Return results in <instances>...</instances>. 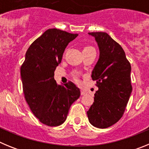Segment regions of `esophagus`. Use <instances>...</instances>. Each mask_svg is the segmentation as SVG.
<instances>
[{
  "label": "esophagus",
  "instance_id": "1",
  "mask_svg": "<svg viewBox=\"0 0 149 149\" xmlns=\"http://www.w3.org/2000/svg\"><path fill=\"white\" fill-rule=\"evenodd\" d=\"M86 93H86V91L84 90V89H81V95H86Z\"/></svg>",
  "mask_w": 149,
  "mask_h": 149
}]
</instances>
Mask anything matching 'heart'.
<instances>
[{
  "label": "heart",
  "instance_id": "1",
  "mask_svg": "<svg viewBox=\"0 0 149 149\" xmlns=\"http://www.w3.org/2000/svg\"><path fill=\"white\" fill-rule=\"evenodd\" d=\"M89 50H95L94 48L93 47H92V46L90 45H87V46H85L84 48V51H89ZM74 78H75V80H77V74H75L74 75Z\"/></svg>",
  "mask_w": 149,
  "mask_h": 149
}]
</instances>
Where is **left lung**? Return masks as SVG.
<instances>
[{"label":"left lung","mask_w":149,"mask_h":149,"mask_svg":"<svg viewBox=\"0 0 149 149\" xmlns=\"http://www.w3.org/2000/svg\"><path fill=\"white\" fill-rule=\"evenodd\" d=\"M99 48L100 55L92 72L98 90L87 111L93 126L107 128L122 117L132 92L131 63L122 46L107 33L92 32Z\"/></svg>","instance_id":"obj_1"}]
</instances>
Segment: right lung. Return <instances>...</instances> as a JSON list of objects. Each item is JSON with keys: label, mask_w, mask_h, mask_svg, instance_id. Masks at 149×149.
<instances>
[{"label": "right lung", "mask_w": 149, "mask_h": 149, "mask_svg": "<svg viewBox=\"0 0 149 149\" xmlns=\"http://www.w3.org/2000/svg\"><path fill=\"white\" fill-rule=\"evenodd\" d=\"M77 35L48 29L30 45L21 66L26 101L34 116L46 125H62L71 105L81 95L73 83L57 85L54 77L66 46Z\"/></svg>", "instance_id": "1"}]
</instances>
